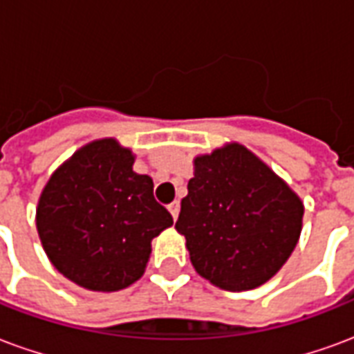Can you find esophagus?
Instances as JSON below:
<instances>
[{"mask_svg": "<svg viewBox=\"0 0 354 354\" xmlns=\"http://www.w3.org/2000/svg\"><path fill=\"white\" fill-rule=\"evenodd\" d=\"M169 212L172 214V218L176 220L178 218V212H180V201H172L169 205Z\"/></svg>", "mask_w": 354, "mask_h": 354, "instance_id": "1", "label": "esophagus"}]
</instances>
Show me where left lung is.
<instances>
[{"label": "left lung", "mask_w": 354, "mask_h": 354, "mask_svg": "<svg viewBox=\"0 0 354 354\" xmlns=\"http://www.w3.org/2000/svg\"><path fill=\"white\" fill-rule=\"evenodd\" d=\"M304 205L267 165L239 144L195 159L176 220L193 267L216 286L252 290L294 252Z\"/></svg>", "instance_id": "left-lung-1"}]
</instances>
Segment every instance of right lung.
I'll return each mask as SVG.
<instances>
[{
    "mask_svg": "<svg viewBox=\"0 0 354 354\" xmlns=\"http://www.w3.org/2000/svg\"><path fill=\"white\" fill-rule=\"evenodd\" d=\"M129 149L106 138L88 144L50 176L37 205V233L66 279L113 292L138 281L151 239L172 225L153 197V180L132 170Z\"/></svg>",
    "mask_w": 354,
    "mask_h": 354,
    "instance_id": "add662e5",
    "label": "right lung"
}]
</instances>
